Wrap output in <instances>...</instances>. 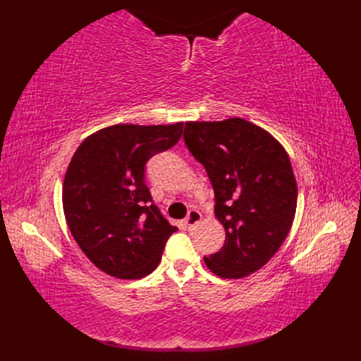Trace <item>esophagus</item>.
<instances>
[{
  "mask_svg": "<svg viewBox=\"0 0 361 361\" xmlns=\"http://www.w3.org/2000/svg\"><path fill=\"white\" fill-rule=\"evenodd\" d=\"M200 221H202V214L195 211V209H192V211H189L185 224H186L188 229H194L198 224H200Z\"/></svg>",
  "mask_w": 361,
  "mask_h": 361,
  "instance_id": "esophagus-1",
  "label": "esophagus"
}]
</instances>
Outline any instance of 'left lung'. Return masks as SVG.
I'll return each instance as SVG.
<instances>
[{"label":"left lung","instance_id":"left-lung-1","mask_svg":"<svg viewBox=\"0 0 361 361\" xmlns=\"http://www.w3.org/2000/svg\"><path fill=\"white\" fill-rule=\"evenodd\" d=\"M183 137L208 172L214 212L226 233L220 251L204 257L206 267L225 279L260 270L286 240L296 212L298 186L286 149L242 118L186 122Z\"/></svg>","mask_w":361,"mask_h":361}]
</instances>
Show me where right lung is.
<instances>
[{"mask_svg":"<svg viewBox=\"0 0 361 361\" xmlns=\"http://www.w3.org/2000/svg\"><path fill=\"white\" fill-rule=\"evenodd\" d=\"M183 122L116 124L90 135L71 158L63 181V211L80 250L99 270L140 279L158 267L172 226L153 204L145 163L173 147Z\"/></svg>","mask_w":361,"mask_h":361,"instance_id":"right-lung-1","label":"right lung"}]
</instances>
